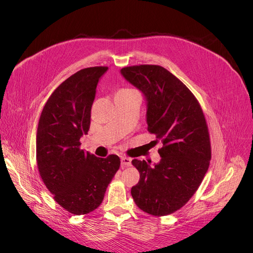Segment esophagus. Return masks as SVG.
Returning a JSON list of instances; mask_svg holds the SVG:
<instances>
[{"label": "esophagus", "instance_id": "1", "mask_svg": "<svg viewBox=\"0 0 253 253\" xmlns=\"http://www.w3.org/2000/svg\"><path fill=\"white\" fill-rule=\"evenodd\" d=\"M131 166V159L127 158V157H122L121 158V167L125 168V167H129Z\"/></svg>", "mask_w": 253, "mask_h": 253}]
</instances>
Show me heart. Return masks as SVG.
<instances>
[{"instance_id": "1", "label": "heart", "mask_w": 253, "mask_h": 253, "mask_svg": "<svg viewBox=\"0 0 253 253\" xmlns=\"http://www.w3.org/2000/svg\"><path fill=\"white\" fill-rule=\"evenodd\" d=\"M134 90H131V89H123V90H121L120 92H133Z\"/></svg>"}]
</instances>
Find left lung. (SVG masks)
<instances>
[{"label": "left lung", "instance_id": "obj_1", "mask_svg": "<svg viewBox=\"0 0 253 253\" xmlns=\"http://www.w3.org/2000/svg\"><path fill=\"white\" fill-rule=\"evenodd\" d=\"M147 102L148 130L163 147L159 163L132 160L140 179L131 189L135 204L155 216L173 213L201 184L211 159L210 138L200 104L180 80L160 65L121 70Z\"/></svg>", "mask_w": 253, "mask_h": 253}]
</instances>
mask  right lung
I'll list each match as a JSON object with an SVG mask.
<instances>
[{
	"instance_id": "1",
	"label": "right lung",
	"mask_w": 253,
	"mask_h": 253,
	"mask_svg": "<svg viewBox=\"0 0 253 253\" xmlns=\"http://www.w3.org/2000/svg\"><path fill=\"white\" fill-rule=\"evenodd\" d=\"M109 68L94 66L77 72L47 100L37 130V163L54 200L73 214L82 215L102 202L120 167V158H98L80 150L88 134L96 87Z\"/></svg>"
}]
</instances>
